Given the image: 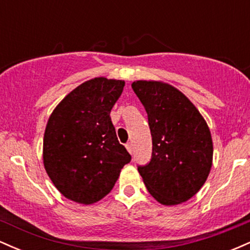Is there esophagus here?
<instances>
[{"label":"esophagus","mask_w":250,"mask_h":250,"mask_svg":"<svg viewBox=\"0 0 250 250\" xmlns=\"http://www.w3.org/2000/svg\"><path fill=\"white\" fill-rule=\"evenodd\" d=\"M125 148H127V150L129 153H133V145H131V142H128L127 145H125Z\"/></svg>","instance_id":"1"}]
</instances>
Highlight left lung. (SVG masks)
<instances>
[{"instance_id":"obj_1","label":"left lung","mask_w":250,"mask_h":250,"mask_svg":"<svg viewBox=\"0 0 250 250\" xmlns=\"http://www.w3.org/2000/svg\"><path fill=\"white\" fill-rule=\"evenodd\" d=\"M131 88L147 111L153 140L150 161L137 170L160 203L186 202L205 185L213 163L207 122L188 97L168 83L136 81Z\"/></svg>"}]
</instances>
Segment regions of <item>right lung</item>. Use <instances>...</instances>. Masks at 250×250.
Masks as SVG:
<instances>
[{"label":"right lung","mask_w":250,"mask_h":250,"mask_svg":"<svg viewBox=\"0 0 250 250\" xmlns=\"http://www.w3.org/2000/svg\"><path fill=\"white\" fill-rule=\"evenodd\" d=\"M125 81L95 77L54 109L43 137V163L63 196L82 205L104 197L131 156L110 119Z\"/></svg>","instance_id":"obj_1"}]
</instances>
